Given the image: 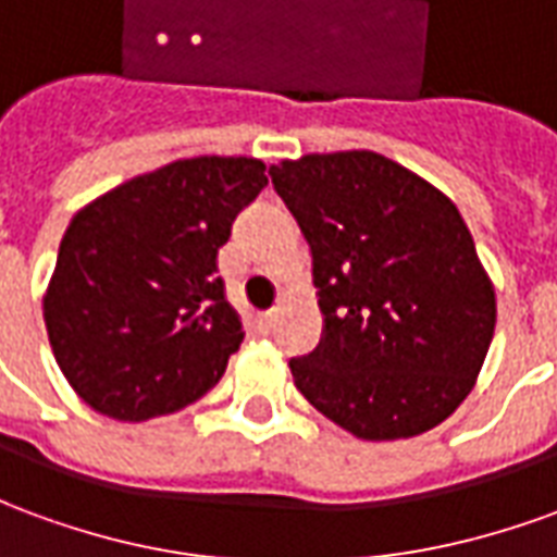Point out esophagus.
I'll use <instances>...</instances> for the list:
<instances>
[{
  "instance_id": "esophagus-1",
  "label": "esophagus",
  "mask_w": 557,
  "mask_h": 557,
  "mask_svg": "<svg viewBox=\"0 0 557 557\" xmlns=\"http://www.w3.org/2000/svg\"><path fill=\"white\" fill-rule=\"evenodd\" d=\"M271 325H274V313H271V310L250 315V331H253L256 337H265V334H271Z\"/></svg>"
}]
</instances>
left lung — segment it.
Returning <instances> with one entry per match:
<instances>
[{"label": "left lung", "instance_id": "1", "mask_svg": "<svg viewBox=\"0 0 557 557\" xmlns=\"http://www.w3.org/2000/svg\"><path fill=\"white\" fill-rule=\"evenodd\" d=\"M271 182L313 253L325 331L292 358L304 399L363 442L438 426L471 394L495 289L447 196L375 151L280 160Z\"/></svg>", "mask_w": 557, "mask_h": 557}]
</instances>
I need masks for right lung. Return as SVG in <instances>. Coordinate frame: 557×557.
<instances>
[{"mask_svg":"<svg viewBox=\"0 0 557 557\" xmlns=\"http://www.w3.org/2000/svg\"><path fill=\"white\" fill-rule=\"evenodd\" d=\"M265 184L262 160L206 154L137 175L74 214L44 322L86 406L139 423L218 385L244 339L218 250Z\"/></svg>","mask_w":557,"mask_h":557,"instance_id":"obj_1","label":"right lung"}]
</instances>
